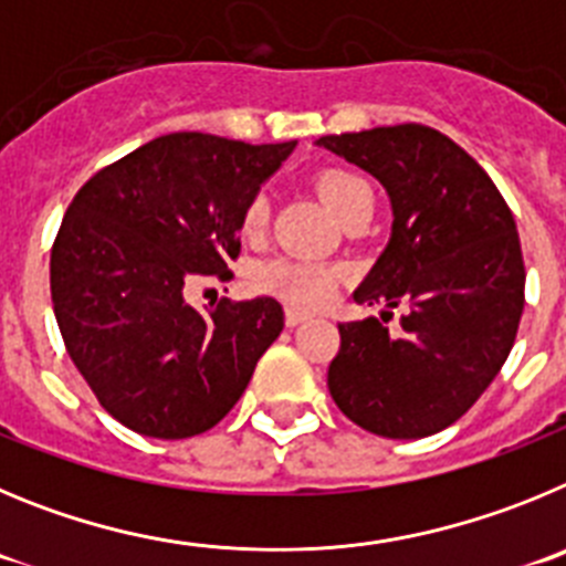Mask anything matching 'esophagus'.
Listing matches in <instances>:
<instances>
[{
	"mask_svg": "<svg viewBox=\"0 0 566 566\" xmlns=\"http://www.w3.org/2000/svg\"><path fill=\"white\" fill-rule=\"evenodd\" d=\"M307 318L310 315L304 313V310H295V307L284 310V324H287V327H298V324H304Z\"/></svg>",
	"mask_w": 566,
	"mask_h": 566,
	"instance_id": "34e87169",
	"label": "esophagus"
}]
</instances>
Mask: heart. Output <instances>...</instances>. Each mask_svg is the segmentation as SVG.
Returning a JSON list of instances; mask_svg holds the SVG:
<instances>
[{"label": "heart", "mask_w": 566, "mask_h": 566, "mask_svg": "<svg viewBox=\"0 0 566 566\" xmlns=\"http://www.w3.org/2000/svg\"><path fill=\"white\" fill-rule=\"evenodd\" d=\"M315 188H318L321 200L327 202L344 222L353 213L375 206V191H371L369 180L355 175V171H321L315 177ZM268 222H271V197H268L264 188H259L256 195L245 202V211H242V233L248 239H259ZM344 276L346 271L340 264L298 256H273L259 264L256 273H253V282H256L259 290L279 295L282 302L295 304V307H321L324 302H329V295L335 293Z\"/></svg>", "instance_id": "b5f03b06"}]
</instances>
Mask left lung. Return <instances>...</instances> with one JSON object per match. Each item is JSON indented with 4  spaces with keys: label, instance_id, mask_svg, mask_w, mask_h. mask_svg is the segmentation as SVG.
I'll list each match as a JSON object with an SVG mask.
<instances>
[{
    "label": "left lung",
    "instance_id": "obj_1",
    "mask_svg": "<svg viewBox=\"0 0 566 566\" xmlns=\"http://www.w3.org/2000/svg\"><path fill=\"white\" fill-rule=\"evenodd\" d=\"M315 144L389 191L391 239L355 302L409 307L397 333L386 327L391 313L338 324L329 395L371 434H437L480 400L516 340L524 310L516 220L480 163L431 126H378Z\"/></svg>",
    "mask_w": 566,
    "mask_h": 566
}]
</instances>
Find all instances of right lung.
<instances>
[{"mask_svg":"<svg viewBox=\"0 0 566 566\" xmlns=\"http://www.w3.org/2000/svg\"><path fill=\"white\" fill-rule=\"evenodd\" d=\"M293 149L175 132L95 171L70 202L50 253L55 321L126 429L157 440L213 429L282 333L276 298L200 313L186 290L233 276L245 202Z\"/></svg>","mask_w":566,"mask_h":566,"instance_id":"1","label":"right lung"}]
</instances>
